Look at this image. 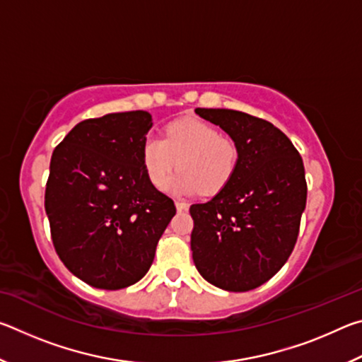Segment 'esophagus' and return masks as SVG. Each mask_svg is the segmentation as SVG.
Here are the masks:
<instances>
[{
    "instance_id": "1",
    "label": "esophagus",
    "mask_w": 362,
    "mask_h": 362,
    "mask_svg": "<svg viewBox=\"0 0 362 362\" xmlns=\"http://www.w3.org/2000/svg\"><path fill=\"white\" fill-rule=\"evenodd\" d=\"M175 209L182 212V211H187L188 209V204L187 203H182V201H175Z\"/></svg>"
}]
</instances>
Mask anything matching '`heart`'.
Wrapping results in <instances>:
<instances>
[{"instance_id": "obj_1", "label": "heart", "mask_w": 362, "mask_h": 362, "mask_svg": "<svg viewBox=\"0 0 362 362\" xmlns=\"http://www.w3.org/2000/svg\"><path fill=\"white\" fill-rule=\"evenodd\" d=\"M236 144L222 136L217 127L203 119H177L166 127L164 140L146 137L142 145V161L146 177L156 188L164 187L175 168L170 188L175 193L214 194L222 189L235 174Z\"/></svg>"}]
</instances>
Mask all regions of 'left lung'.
Returning a JSON list of instances; mask_svg holds the SVG:
<instances>
[{"mask_svg":"<svg viewBox=\"0 0 362 362\" xmlns=\"http://www.w3.org/2000/svg\"><path fill=\"white\" fill-rule=\"evenodd\" d=\"M236 144L230 182L193 204V262L207 283L246 292L272 279L292 254L306 204L302 156L272 122L226 108H196Z\"/></svg>","mask_w":362,"mask_h":362,"instance_id":"8db88e82","label":"left lung"}]
</instances>
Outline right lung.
Listing matches in <instances>:
<instances>
[{
  "instance_id": "obj_1",
  "label": "right lung",
  "mask_w": 362,
  "mask_h": 362,
  "mask_svg": "<svg viewBox=\"0 0 362 362\" xmlns=\"http://www.w3.org/2000/svg\"><path fill=\"white\" fill-rule=\"evenodd\" d=\"M144 110L84 119L52 153L45 207L64 265L97 289L118 291L148 272L175 216L142 161L151 129Z\"/></svg>"
}]
</instances>
